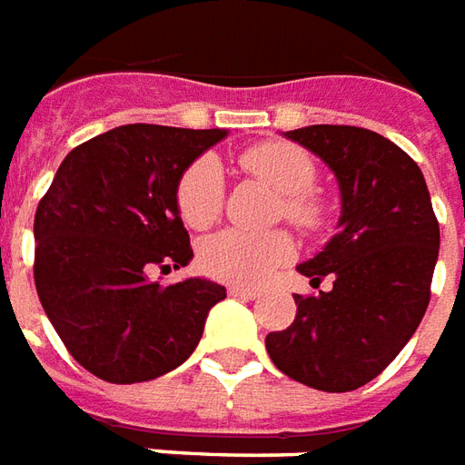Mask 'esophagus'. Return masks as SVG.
I'll return each instance as SVG.
<instances>
[{"label": "esophagus", "mask_w": 465, "mask_h": 465, "mask_svg": "<svg viewBox=\"0 0 465 465\" xmlns=\"http://www.w3.org/2000/svg\"><path fill=\"white\" fill-rule=\"evenodd\" d=\"M227 292L235 295V298H250V301H255L260 295V291H255V288H245V285H230Z\"/></svg>", "instance_id": "obj_1"}]
</instances>
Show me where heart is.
Segmentation results:
<instances>
[{"mask_svg": "<svg viewBox=\"0 0 465 465\" xmlns=\"http://www.w3.org/2000/svg\"><path fill=\"white\" fill-rule=\"evenodd\" d=\"M240 167L268 183L282 195L278 215L305 232L321 230L328 207L312 187L318 167L302 147L292 143H262L240 154ZM225 180L213 157H200L187 167L177 183V210L190 227L213 225L223 210ZM295 245L288 232H245L223 230L203 242L200 265L207 275L235 285H258L292 258Z\"/></svg>", "mask_w": 465, "mask_h": 465, "instance_id": "heart-1", "label": "heart"}]
</instances>
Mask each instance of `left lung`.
<instances>
[{
    "label": "left lung",
    "mask_w": 465,
    "mask_h": 465,
    "mask_svg": "<svg viewBox=\"0 0 465 465\" xmlns=\"http://www.w3.org/2000/svg\"><path fill=\"white\" fill-rule=\"evenodd\" d=\"M331 167L341 185L338 232L298 265L312 288L292 295L291 328L268 332L265 348L282 373L325 393L361 388L391 365L430 301L438 220L423 173L383 134L351 124L285 133Z\"/></svg>",
    "instance_id": "obj_1"
}]
</instances>
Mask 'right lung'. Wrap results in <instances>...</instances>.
<instances>
[{
  "label": "right lung",
  "mask_w": 465,
  "mask_h": 465,
  "mask_svg": "<svg viewBox=\"0 0 465 465\" xmlns=\"http://www.w3.org/2000/svg\"><path fill=\"white\" fill-rule=\"evenodd\" d=\"M225 134L122 124L74 147L39 200V302L72 358L107 383H144L185 363L225 298L210 280L147 275L193 260L177 183Z\"/></svg>",
  "instance_id": "1"
}]
</instances>
